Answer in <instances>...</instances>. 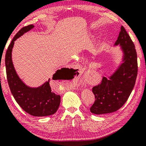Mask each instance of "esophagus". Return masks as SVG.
Segmentation results:
<instances>
[{
    "label": "esophagus",
    "mask_w": 146,
    "mask_h": 146,
    "mask_svg": "<svg viewBox=\"0 0 146 146\" xmlns=\"http://www.w3.org/2000/svg\"><path fill=\"white\" fill-rule=\"evenodd\" d=\"M73 84L74 86H76V88H79V86H77V79L73 80Z\"/></svg>",
    "instance_id": "34e87169"
}]
</instances>
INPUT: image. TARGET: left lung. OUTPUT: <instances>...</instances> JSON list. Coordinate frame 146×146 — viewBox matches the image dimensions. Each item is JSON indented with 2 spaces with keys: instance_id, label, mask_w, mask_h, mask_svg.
<instances>
[{
  "instance_id": "8db88e82",
  "label": "left lung",
  "mask_w": 146,
  "mask_h": 146,
  "mask_svg": "<svg viewBox=\"0 0 146 146\" xmlns=\"http://www.w3.org/2000/svg\"><path fill=\"white\" fill-rule=\"evenodd\" d=\"M121 45L124 61L110 79L103 77L102 82L92 88L95 101L90 107L94 114H106L116 111L127 101L138 75V62L135 46L125 27L121 31L115 45Z\"/></svg>"
}]
</instances>
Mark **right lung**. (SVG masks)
Masks as SVG:
<instances>
[{"label":"right lung","instance_id":"right-lung-1","mask_svg":"<svg viewBox=\"0 0 146 146\" xmlns=\"http://www.w3.org/2000/svg\"><path fill=\"white\" fill-rule=\"evenodd\" d=\"M33 27V25H29L21 28L16 34L8 46L5 56L6 76L13 96L19 106L25 112L35 117L48 116L57 111L61 100L60 96L56 94L51 90L50 86V79L38 88H29L26 86L17 76L12 61V51L14 41ZM65 69L68 68H62L56 71L53 75L52 79H62Z\"/></svg>","mask_w":146,"mask_h":146}]
</instances>
